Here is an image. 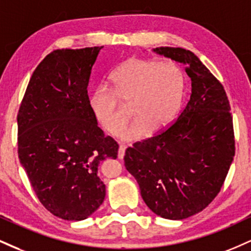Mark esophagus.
<instances>
[{"instance_id":"obj_1","label":"esophagus","mask_w":251,"mask_h":251,"mask_svg":"<svg viewBox=\"0 0 251 251\" xmlns=\"http://www.w3.org/2000/svg\"><path fill=\"white\" fill-rule=\"evenodd\" d=\"M126 149H127V146H126L125 144H120L119 145V150H118V158H119V159L124 158V155H125Z\"/></svg>"}]
</instances>
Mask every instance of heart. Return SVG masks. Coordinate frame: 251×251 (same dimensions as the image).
<instances>
[{"label": "heart", "instance_id": "obj_1", "mask_svg": "<svg viewBox=\"0 0 251 251\" xmlns=\"http://www.w3.org/2000/svg\"><path fill=\"white\" fill-rule=\"evenodd\" d=\"M110 83V89L98 87L92 92L90 110L107 133L118 134L127 123L125 106H129L135 119L124 138L137 140L173 122L182 104L186 77L174 62L133 57L112 72Z\"/></svg>", "mask_w": 251, "mask_h": 251}]
</instances>
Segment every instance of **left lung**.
I'll return each mask as SVG.
<instances>
[{
  "instance_id": "1",
  "label": "left lung",
  "mask_w": 251,
  "mask_h": 251,
  "mask_svg": "<svg viewBox=\"0 0 251 251\" xmlns=\"http://www.w3.org/2000/svg\"><path fill=\"white\" fill-rule=\"evenodd\" d=\"M154 51L186 65L191 99L167 128L128 147L124 161L153 213L183 220L203 210L221 191L235 155L232 116L225 87L192 51Z\"/></svg>"
}]
</instances>
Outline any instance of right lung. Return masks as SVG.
I'll return each mask as SVG.
<instances>
[{"label":"right lung","mask_w":251,"mask_h":251,"mask_svg":"<svg viewBox=\"0 0 251 251\" xmlns=\"http://www.w3.org/2000/svg\"><path fill=\"white\" fill-rule=\"evenodd\" d=\"M101 48L50 52L30 78L17 114L21 165L45 209L68 221L85 220L102 203L98 167L119 149L89 106L87 85Z\"/></svg>","instance_id":"right-lung-1"}]
</instances>
